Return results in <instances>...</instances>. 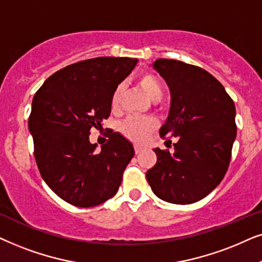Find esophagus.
Returning a JSON list of instances; mask_svg holds the SVG:
<instances>
[{"instance_id": "obj_1", "label": "esophagus", "mask_w": 262, "mask_h": 262, "mask_svg": "<svg viewBox=\"0 0 262 262\" xmlns=\"http://www.w3.org/2000/svg\"><path fill=\"white\" fill-rule=\"evenodd\" d=\"M134 149H135V153H137V155H140V153L142 152V147H141V146H139V145H135Z\"/></svg>"}]
</instances>
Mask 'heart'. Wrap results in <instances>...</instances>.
<instances>
[{
	"instance_id": "obj_1",
	"label": "heart",
	"mask_w": 262,
	"mask_h": 262,
	"mask_svg": "<svg viewBox=\"0 0 262 262\" xmlns=\"http://www.w3.org/2000/svg\"><path fill=\"white\" fill-rule=\"evenodd\" d=\"M138 83L145 91L146 95L153 100L159 99L163 96L162 83H160L159 79L155 74H152V73H144V74H141L138 78ZM121 96L122 89L121 87H117L113 93V97H111V107L115 111L120 109ZM156 127V121L152 120V118L130 116L122 122L120 125V130L129 140L141 142L147 138L149 133H152L155 130Z\"/></svg>"
}]
</instances>
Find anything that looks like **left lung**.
I'll return each mask as SVG.
<instances>
[{"label":"left lung","mask_w":262,"mask_h":262,"mask_svg":"<svg viewBox=\"0 0 262 262\" xmlns=\"http://www.w3.org/2000/svg\"><path fill=\"white\" fill-rule=\"evenodd\" d=\"M153 67L171 92L159 135L177 140L172 155L155 149L157 163L146 179L162 200L193 204L207 196L228 171L237 129L235 104L224 86L198 66L159 58Z\"/></svg>","instance_id":"8db88e82"}]
</instances>
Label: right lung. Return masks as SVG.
Segmentation results:
<instances>
[{"mask_svg": "<svg viewBox=\"0 0 262 262\" xmlns=\"http://www.w3.org/2000/svg\"><path fill=\"white\" fill-rule=\"evenodd\" d=\"M137 63L129 57L75 62L49 76L33 97L29 129L37 166L50 189L68 204L97 206L120 188L133 145L111 133L97 151L89 135L110 116L113 93Z\"/></svg>", "mask_w": 262, "mask_h": 262, "instance_id": "obj_1", "label": "right lung"}]
</instances>
